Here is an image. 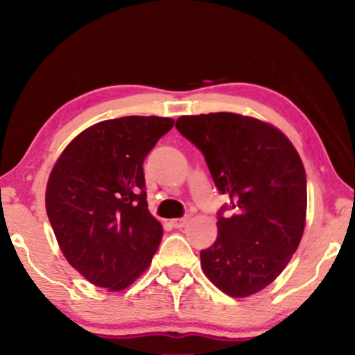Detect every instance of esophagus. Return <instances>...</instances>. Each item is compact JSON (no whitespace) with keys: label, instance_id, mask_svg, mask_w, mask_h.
Instances as JSON below:
<instances>
[{"label":"esophagus","instance_id":"esophagus-1","mask_svg":"<svg viewBox=\"0 0 355 355\" xmlns=\"http://www.w3.org/2000/svg\"><path fill=\"white\" fill-rule=\"evenodd\" d=\"M190 217H182V218H175L172 220V225L175 227V229H182V227H185L187 223H189Z\"/></svg>","mask_w":355,"mask_h":355}]
</instances>
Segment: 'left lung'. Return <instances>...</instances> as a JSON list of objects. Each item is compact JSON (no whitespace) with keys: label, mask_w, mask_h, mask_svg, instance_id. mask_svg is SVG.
<instances>
[{"label":"left lung","mask_w":355,"mask_h":355,"mask_svg":"<svg viewBox=\"0 0 355 355\" xmlns=\"http://www.w3.org/2000/svg\"><path fill=\"white\" fill-rule=\"evenodd\" d=\"M175 128L200 150L217 190L229 197L218 210L217 240L200 252L203 272L227 295L262 291L304 234L307 178L299 153L275 126L237 113L180 116Z\"/></svg>","instance_id":"8db88e82"}]
</instances>
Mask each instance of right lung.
<instances>
[{"mask_svg":"<svg viewBox=\"0 0 355 355\" xmlns=\"http://www.w3.org/2000/svg\"><path fill=\"white\" fill-rule=\"evenodd\" d=\"M175 120L123 116L81 132L60 155L46 214L61 252L98 287L121 291L152 262L164 229L148 211L144 162Z\"/></svg>","mask_w":355,"mask_h":355,"instance_id":"obj_1","label":"right lung"}]
</instances>
